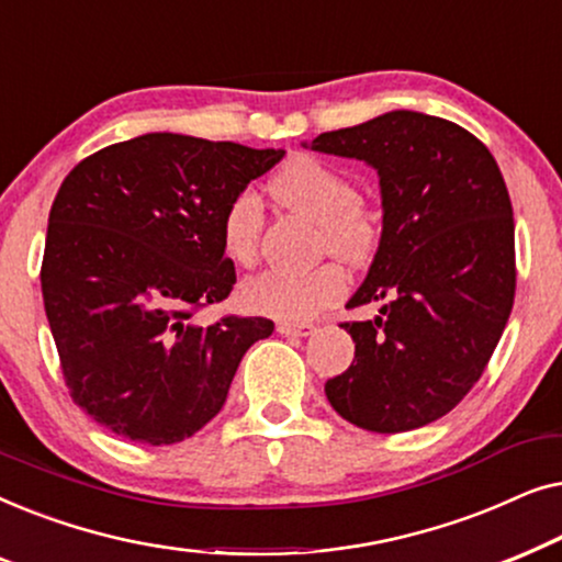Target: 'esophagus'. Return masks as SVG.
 Wrapping results in <instances>:
<instances>
[{
	"mask_svg": "<svg viewBox=\"0 0 562 562\" xmlns=\"http://www.w3.org/2000/svg\"><path fill=\"white\" fill-rule=\"evenodd\" d=\"M279 333L286 337H306L314 333V325H310V322H281Z\"/></svg>",
	"mask_w": 562,
	"mask_h": 562,
	"instance_id": "34e87169",
	"label": "esophagus"
}]
</instances>
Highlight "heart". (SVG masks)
I'll list each match as a JSON object with an SVG mask.
<instances>
[{
    "mask_svg": "<svg viewBox=\"0 0 562 562\" xmlns=\"http://www.w3.org/2000/svg\"><path fill=\"white\" fill-rule=\"evenodd\" d=\"M268 191L276 202L322 222V243L348 263H360L373 248V222L360 206V191L342 171L314 156H294L283 164ZM263 212L252 191H240L220 220V243L237 266L258 256ZM348 279L337 263L312 268H266L243 283L240 299L250 312L276 319H310L340 302Z\"/></svg>",
    "mask_w": 562,
    "mask_h": 562,
    "instance_id": "1",
    "label": "heart"
}]
</instances>
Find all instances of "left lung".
Listing matches in <instances>:
<instances>
[{
  "mask_svg": "<svg viewBox=\"0 0 562 562\" xmlns=\"http://www.w3.org/2000/svg\"><path fill=\"white\" fill-rule=\"evenodd\" d=\"M312 150L366 160L381 183L383 229L348 306L350 368L325 383L333 409L368 432L425 427L460 404L494 356L512 314L514 217L494 156L432 114L396 110L322 133Z\"/></svg>",
  "mask_w": 562,
  "mask_h": 562,
  "instance_id": "1",
  "label": "left lung"
}]
</instances>
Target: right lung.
Listing matches in <instances>:
<instances>
[{
    "label": "right lung",
    "instance_id": "right-lung-1",
    "mask_svg": "<svg viewBox=\"0 0 562 562\" xmlns=\"http://www.w3.org/2000/svg\"><path fill=\"white\" fill-rule=\"evenodd\" d=\"M283 150L148 133L83 158L50 206L41 283L68 394L140 445L199 432L225 404L266 317L199 325L229 296L227 204Z\"/></svg>",
    "mask_w": 562,
    "mask_h": 562
}]
</instances>
